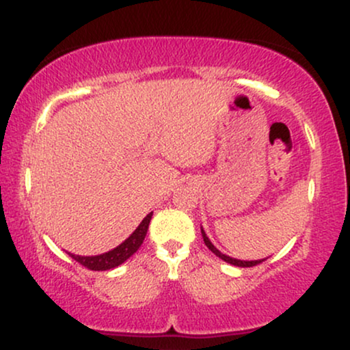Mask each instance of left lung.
Segmentation results:
<instances>
[{
	"mask_svg": "<svg viewBox=\"0 0 350 350\" xmlns=\"http://www.w3.org/2000/svg\"><path fill=\"white\" fill-rule=\"evenodd\" d=\"M202 239H204V243L207 245V248L208 250H211L212 253H215L217 256H219V258H222L224 262H227V263H230V265H235V267H242V268H248V267H255V265H258V263H262L263 260H252V262H245V260H237V258H232V256H227V255H224V253H220L219 250H217V248L214 247V245H212V242L211 240L207 239V235H206V232L202 230Z\"/></svg>",
	"mask_w": 350,
	"mask_h": 350,
	"instance_id": "1",
	"label": "left lung"
}]
</instances>
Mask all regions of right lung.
I'll use <instances>...</instances> for the list:
<instances>
[{"instance_id": "add662e5", "label": "right lung", "mask_w": 350, "mask_h": 350, "mask_svg": "<svg viewBox=\"0 0 350 350\" xmlns=\"http://www.w3.org/2000/svg\"><path fill=\"white\" fill-rule=\"evenodd\" d=\"M151 215L152 212L144 217L143 222L139 224L138 228H136L133 234L128 237L122 245H118V247L113 248V250L102 253V255H95V256H80V255H72V253H69V255L75 260V262L82 265V267L88 268V270H94V271L111 270V268L118 267V265L126 262V260L130 258L133 253H136V250H138L139 247H142L144 237H146L148 226H150Z\"/></svg>"}]
</instances>
